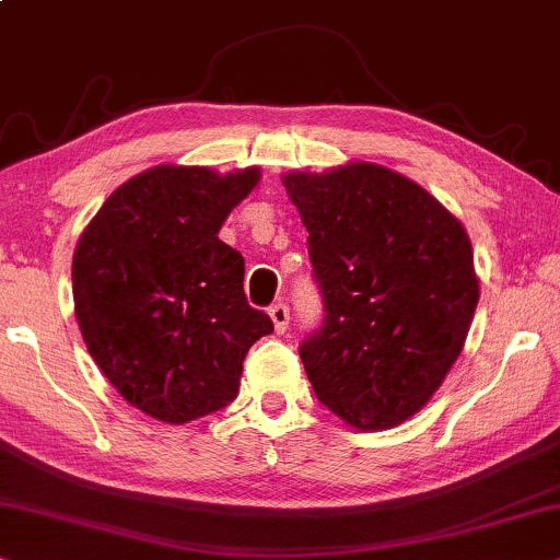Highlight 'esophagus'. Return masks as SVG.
I'll return each instance as SVG.
<instances>
[{
  "instance_id": "esophagus-1",
  "label": "esophagus",
  "mask_w": 560,
  "mask_h": 560,
  "mask_svg": "<svg viewBox=\"0 0 560 560\" xmlns=\"http://www.w3.org/2000/svg\"><path fill=\"white\" fill-rule=\"evenodd\" d=\"M268 315H271V319H273V327H276V332H287V327H289V307L284 302H276V304H271V310H268Z\"/></svg>"
}]
</instances>
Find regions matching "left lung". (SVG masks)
I'll use <instances>...</instances> for the list:
<instances>
[{
    "label": "left lung",
    "instance_id": "8db88e82",
    "mask_svg": "<svg viewBox=\"0 0 560 560\" xmlns=\"http://www.w3.org/2000/svg\"><path fill=\"white\" fill-rule=\"evenodd\" d=\"M323 319L300 358L317 399L361 430L428 405L464 348L479 281L460 222L376 163L289 174Z\"/></svg>",
    "mask_w": 560,
    "mask_h": 560
}]
</instances>
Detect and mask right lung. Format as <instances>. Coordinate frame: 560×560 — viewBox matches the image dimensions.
<instances>
[{
	"mask_svg": "<svg viewBox=\"0 0 560 560\" xmlns=\"http://www.w3.org/2000/svg\"><path fill=\"white\" fill-rule=\"evenodd\" d=\"M258 168L159 166L112 194L73 253V304L109 384L182 424L235 399L253 342L273 332L243 292L245 260L218 233Z\"/></svg>",
	"mask_w": 560,
	"mask_h": 560,
	"instance_id": "1",
	"label": "right lung"
}]
</instances>
